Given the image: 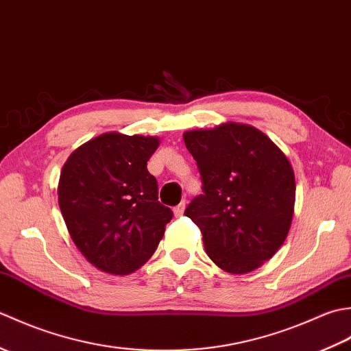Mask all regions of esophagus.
<instances>
[{
	"label": "esophagus",
	"instance_id": "esophagus-1",
	"mask_svg": "<svg viewBox=\"0 0 351 351\" xmlns=\"http://www.w3.org/2000/svg\"><path fill=\"white\" fill-rule=\"evenodd\" d=\"M184 211H185V200H182V202H181L180 205H176V206L173 208V213H175L176 217H180V215H182Z\"/></svg>",
	"mask_w": 351,
	"mask_h": 351
}]
</instances>
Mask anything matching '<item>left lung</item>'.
Masks as SVG:
<instances>
[{"label":"left lung","instance_id":"left-lung-1","mask_svg":"<svg viewBox=\"0 0 351 351\" xmlns=\"http://www.w3.org/2000/svg\"><path fill=\"white\" fill-rule=\"evenodd\" d=\"M184 141L204 191L185 215L202 232L208 256L228 273L255 270L279 250L293 220L295 180L288 158L244 123L187 131Z\"/></svg>","mask_w":351,"mask_h":351}]
</instances>
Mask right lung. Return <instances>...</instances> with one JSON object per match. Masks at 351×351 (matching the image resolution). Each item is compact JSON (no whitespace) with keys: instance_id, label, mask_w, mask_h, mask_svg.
<instances>
[{"instance_id":"add662e5","label":"right lung","mask_w":351,"mask_h":351,"mask_svg":"<svg viewBox=\"0 0 351 351\" xmlns=\"http://www.w3.org/2000/svg\"><path fill=\"white\" fill-rule=\"evenodd\" d=\"M158 143L151 136L107 132L80 146L62 169L58 205L64 223L78 250L102 271H136L173 217L147 171Z\"/></svg>"}]
</instances>
